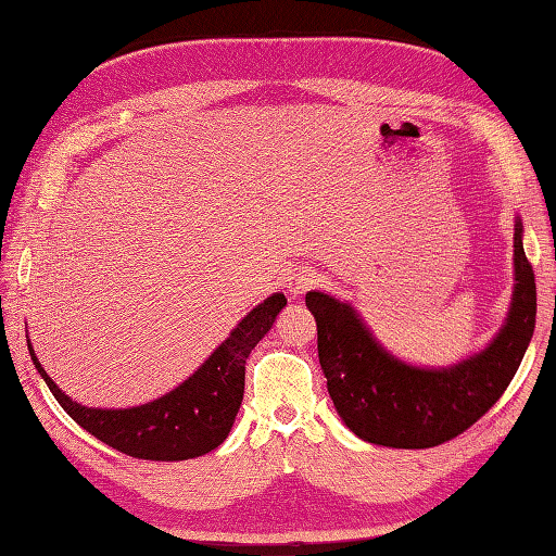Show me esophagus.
<instances>
[{"instance_id":"obj_1","label":"esophagus","mask_w":556,"mask_h":556,"mask_svg":"<svg viewBox=\"0 0 556 556\" xmlns=\"http://www.w3.org/2000/svg\"><path fill=\"white\" fill-rule=\"evenodd\" d=\"M317 274H315V268H311V266H299V268H294V271L290 274V278H288V292L292 294V296H301L304 292H308L311 288H315L317 285Z\"/></svg>"}]
</instances>
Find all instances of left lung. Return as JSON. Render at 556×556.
<instances>
[{
	"label": "left lung",
	"mask_w": 556,
	"mask_h": 556,
	"mask_svg": "<svg viewBox=\"0 0 556 556\" xmlns=\"http://www.w3.org/2000/svg\"><path fill=\"white\" fill-rule=\"evenodd\" d=\"M515 215V285L494 339L450 366H415L392 355L350 301L308 292L317 355L333 408L362 441L422 450L441 445L490 410L506 392L535 327V280Z\"/></svg>",
	"instance_id": "left-lung-1"
}]
</instances>
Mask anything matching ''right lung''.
Masks as SVG:
<instances>
[{
	"label": "right lung",
	"instance_id": "right-lung-1",
	"mask_svg": "<svg viewBox=\"0 0 556 556\" xmlns=\"http://www.w3.org/2000/svg\"><path fill=\"white\" fill-rule=\"evenodd\" d=\"M288 306L276 292L252 308L231 329L197 371L172 392L131 408H90L76 403L53 382L29 343V357L64 413L109 447L150 462L194 459L223 445L243 401L245 359L271 331L276 317Z\"/></svg>",
	"mask_w": 556,
	"mask_h": 556
}]
</instances>
